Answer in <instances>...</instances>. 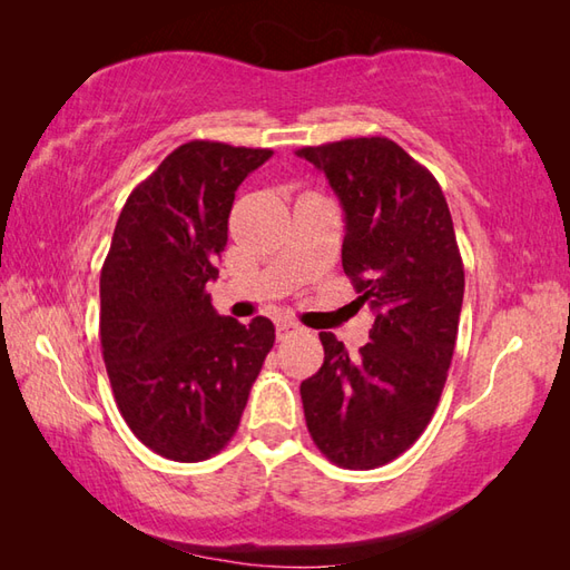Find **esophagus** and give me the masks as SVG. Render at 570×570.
I'll use <instances>...</instances> for the list:
<instances>
[{"instance_id":"obj_1","label":"esophagus","mask_w":570,"mask_h":570,"mask_svg":"<svg viewBox=\"0 0 570 570\" xmlns=\"http://www.w3.org/2000/svg\"><path fill=\"white\" fill-rule=\"evenodd\" d=\"M298 328H301V325L294 323L292 318H278V321H276V337H278V341H284V337L296 333Z\"/></svg>"}]
</instances>
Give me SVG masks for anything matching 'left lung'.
Listing matches in <instances>:
<instances>
[{
	"mask_svg": "<svg viewBox=\"0 0 570 570\" xmlns=\"http://www.w3.org/2000/svg\"><path fill=\"white\" fill-rule=\"evenodd\" d=\"M345 213L343 269L370 306V343L350 355L321 333L323 367L301 382L306 426L331 463L372 470L429 426L451 367L465 272L451 210L429 168L386 137L296 151Z\"/></svg>",
	"mask_w": 570,
	"mask_h": 570,
	"instance_id": "left-lung-1",
	"label": "left lung"
}]
</instances>
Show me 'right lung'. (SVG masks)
Instances as JSON below:
<instances>
[{"mask_svg": "<svg viewBox=\"0 0 570 570\" xmlns=\"http://www.w3.org/2000/svg\"><path fill=\"white\" fill-rule=\"evenodd\" d=\"M274 151L180 144L129 193L100 272V343L119 414L168 460L198 463L233 439L274 347V323L220 316L205 292L235 190Z\"/></svg>", "mask_w": 570, "mask_h": 570, "instance_id": "1", "label": "right lung"}]
</instances>
